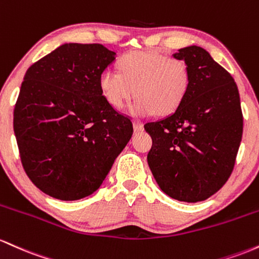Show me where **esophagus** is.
Here are the masks:
<instances>
[{
  "mask_svg": "<svg viewBox=\"0 0 259 259\" xmlns=\"http://www.w3.org/2000/svg\"><path fill=\"white\" fill-rule=\"evenodd\" d=\"M133 128H135L136 132H142L144 130V124L139 121L133 122Z\"/></svg>",
  "mask_w": 259,
  "mask_h": 259,
  "instance_id": "1",
  "label": "esophagus"
}]
</instances>
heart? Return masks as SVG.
<instances>
[{
	"instance_id": "obj_1",
	"label": "heart",
	"mask_w": 259,
	"mask_h": 259,
	"mask_svg": "<svg viewBox=\"0 0 259 259\" xmlns=\"http://www.w3.org/2000/svg\"><path fill=\"white\" fill-rule=\"evenodd\" d=\"M121 72L107 68L99 77V87L107 103L121 107L135 95L130 106L135 116L174 112L190 87V69L184 60L154 51H133L120 60Z\"/></svg>"
}]
</instances>
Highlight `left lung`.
<instances>
[{
    "instance_id": "8db88e82",
    "label": "left lung",
    "mask_w": 259,
    "mask_h": 259,
    "mask_svg": "<svg viewBox=\"0 0 259 259\" xmlns=\"http://www.w3.org/2000/svg\"><path fill=\"white\" fill-rule=\"evenodd\" d=\"M174 57L190 69V87L175 111L144 128L153 139L148 165L171 198L196 203L225 185L242 138L240 95L231 74L192 45Z\"/></svg>"
}]
</instances>
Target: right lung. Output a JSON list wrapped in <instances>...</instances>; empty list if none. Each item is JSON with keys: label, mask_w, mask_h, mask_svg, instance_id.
<instances>
[{"label": "right lung", "mask_w": 259, "mask_h": 259, "mask_svg": "<svg viewBox=\"0 0 259 259\" xmlns=\"http://www.w3.org/2000/svg\"><path fill=\"white\" fill-rule=\"evenodd\" d=\"M115 55L101 44H63L24 75L13 114L20 160L31 182L54 198L95 192L132 137V122L99 87Z\"/></svg>", "instance_id": "1"}]
</instances>
